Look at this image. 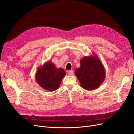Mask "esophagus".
<instances>
[{
	"mask_svg": "<svg viewBox=\"0 0 134 134\" xmlns=\"http://www.w3.org/2000/svg\"><path fill=\"white\" fill-rule=\"evenodd\" d=\"M68 73L69 75H72L74 74V71H73V70H69V71H68Z\"/></svg>",
	"mask_w": 134,
	"mask_h": 134,
	"instance_id": "1",
	"label": "esophagus"
}]
</instances>
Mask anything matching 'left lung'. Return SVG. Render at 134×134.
<instances>
[{
    "label": "left lung",
    "instance_id": "8db88e82",
    "mask_svg": "<svg viewBox=\"0 0 134 134\" xmlns=\"http://www.w3.org/2000/svg\"><path fill=\"white\" fill-rule=\"evenodd\" d=\"M81 86L88 91L94 90L102 84L106 71L102 62L96 55L84 56L80 60V66L75 71Z\"/></svg>",
    "mask_w": 134,
    "mask_h": 134
}]
</instances>
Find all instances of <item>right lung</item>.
<instances>
[{
	"instance_id": "add662e5",
	"label": "right lung",
	"mask_w": 134,
	"mask_h": 134,
	"mask_svg": "<svg viewBox=\"0 0 134 134\" xmlns=\"http://www.w3.org/2000/svg\"><path fill=\"white\" fill-rule=\"evenodd\" d=\"M65 75L66 72L63 69L57 68L55 64L49 60L37 69L35 78L40 87L52 92L59 88Z\"/></svg>"
}]
</instances>
